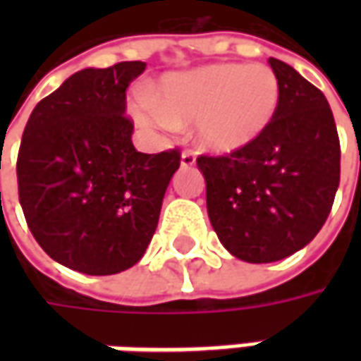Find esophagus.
Segmentation results:
<instances>
[{
    "label": "esophagus",
    "instance_id": "34e87169",
    "mask_svg": "<svg viewBox=\"0 0 361 361\" xmlns=\"http://www.w3.org/2000/svg\"><path fill=\"white\" fill-rule=\"evenodd\" d=\"M180 164L181 168H191V166H195V154H193L191 150H185V152L181 154Z\"/></svg>",
    "mask_w": 361,
    "mask_h": 361
}]
</instances>
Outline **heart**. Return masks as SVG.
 I'll list each match as a JSON object with an SVG mask.
<instances>
[{"mask_svg": "<svg viewBox=\"0 0 361 361\" xmlns=\"http://www.w3.org/2000/svg\"><path fill=\"white\" fill-rule=\"evenodd\" d=\"M280 82L263 63H211L168 73L154 102L139 98L137 123L149 129L195 126V141L211 154H234L257 142L276 118Z\"/></svg>", "mask_w": 361, "mask_h": 361, "instance_id": "heart-1", "label": "heart"}]
</instances>
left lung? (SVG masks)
Returning a JSON list of instances; mask_svg holds the SVG:
<instances>
[{
	"instance_id": "obj_1",
	"label": "left lung",
	"mask_w": 361,
	"mask_h": 361,
	"mask_svg": "<svg viewBox=\"0 0 361 361\" xmlns=\"http://www.w3.org/2000/svg\"><path fill=\"white\" fill-rule=\"evenodd\" d=\"M280 106L267 133L228 157H199L207 212L220 243L247 263L305 247L325 224L341 181V142L325 94L280 59Z\"/></svg>"
}]
</instances>
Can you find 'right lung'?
Here are the masks:
<instances>
[{
	"mask_svg": "<svg viewBox=\"0 0 361 361\" xmlns=\"http://www.w3.org/2000/svg\"><path fill=\"white\" fill-rule=\"evenodd\" d=\"M147 69L87 67L36 104L23 133L17 180L25 219L48 255L82 274L139 263L157 230L180 152L133 147L126 90Z\"/></svg>",
	"mask_w": 361,
	"mask_h": 361,
	"instance_id": "obj_1",
	"label": "right lung"
}]
</instances>
